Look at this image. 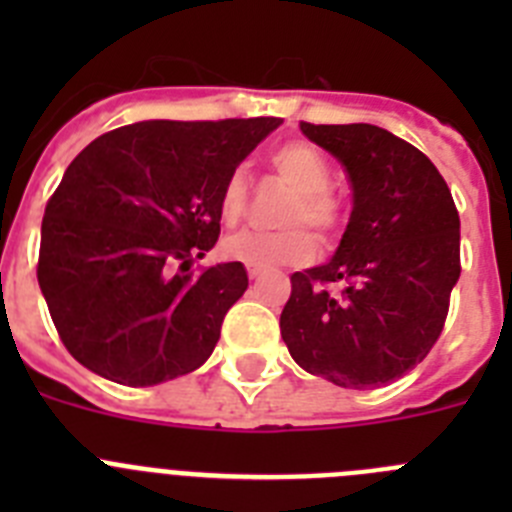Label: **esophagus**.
<instances>
[{"label": "esophagus", "mask_w": 512, "mask_h": 512, "mask_svg": "<svg viewBox=\"0 0 512 512\" xmlns=\"http://www.w3.org/2000/svg\"><path fill=\"white\" fill-rule=\"evenodd\" d=\"M264 274V266H248V277L259 279Z\"/></svg>", "instance_id": "esophagus-1"}]
</instances>
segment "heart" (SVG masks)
Listing matches in <instances>:
<instances>
[{"instance_id": "obj_1", "label": "heart", "mask_w": 512, "mask_h": 512, "mask_svg": "<svg viewBox=\"0 0 512 512\" xmlns=\"http://www.w3.org/2000/svg\"><path fill=\"white\" fill-rule=\"evenodd\" d=\"M271 166L284 182L297 189V200L287 212L289 225H307L320 238H330L343 223V207L330 192L333 169L328 158L310 143L289 140L269 156ZM248 179L246 169H233L220 189V217L225 225H235L246 212ZM225 256L248 266L305 264L315 253V241L305 228H287L279 233L266 230H238L223 241Z\"/></svg>"}]
</instances>
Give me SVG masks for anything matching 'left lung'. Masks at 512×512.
I'll return each mask as SVG.
<instances>
[{
  "mask_svg": "<svg viewBox=\"0 0 512 512\" xmlns=\"http://www.w3.org/2000/svg\"><path fill=\"white\" fill-rule=\"evenodd\" d=\"M300 130L341 161L354 210L333 259L289 277L282 338L305 372L346 390L382 387L441 336L461 274L459 212L431 158L390 130L366 122H300Z\"/></svg>",
  "mask_w": 512,
  "mask_h": 512,
  "instance_id": "obj_1",
  "label": "left lung"
}]
</instances>
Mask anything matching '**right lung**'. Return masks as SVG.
<instances>
[{
	"instance_id": "add662e5",
	"label": "right lung",
	"mask_w": 512,
	"mask_h": 512,
	"mask_svg": "<svg viewBox=\"0 0 512 512\" xmlns=\"http://www.w3.org/2000/svg\"><path fill=\"white\" fill-rule=\"evenodd\" d=\"M279 117L146 120L74 158L45 205L38 284L63 346L89 372L151 387L200 369L248 274H194L220 235V189Z\"/></svg>"
}]
</instances>
